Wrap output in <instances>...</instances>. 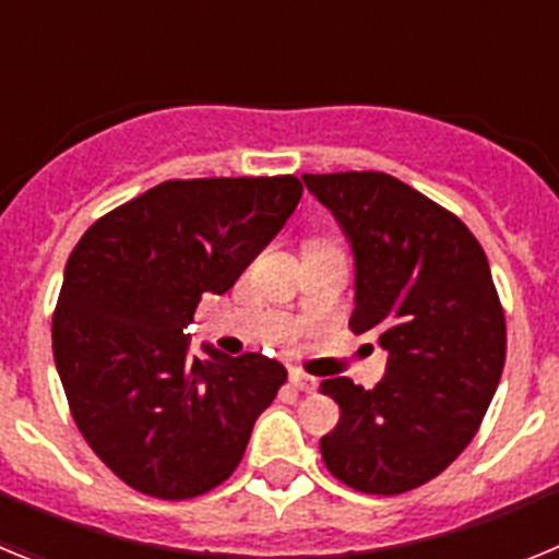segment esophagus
Wrapping results in <instances>:
<instances>
[{
  "instance_id": "obj_1",
  "label": "esophagus",
  "mask_w": 559,
  "mask_h": 559,
  "mask_svg": "<svg viewBox=\"0 0 559 559\" xmlns=\"http://www.w3.org/2000/svg\"><path fill=\"white\" fill-rule=\"evenodd\" d=\"M290 386L296 389V392H316V378H310V374L299 372V369H290Z\"/></svg>"
}]
</instances>
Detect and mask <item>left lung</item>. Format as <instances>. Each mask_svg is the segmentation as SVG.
I'll return each mask as SVG.
<instances>
[{
	"label": "left lung",
	"mask_w": 559,
	"mask_h": 559,
	"mask_svg": "<svg viewBox=\"0 0 559 559\" xmlns=\"http://www.w3.org/2000/svg\"><path fill=\"white\" fill-rule=\"evenodd\" d=\"M353 240L349 330L389 353L364 389L322 380L341 408L322 437L328 471L367 496L417 490L471 445L507 358V319L481 243L451 210L389 173H305Z\"/></svg>",
	"instance_id": "8db88e82"
}]
</instances>
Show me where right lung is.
<instances>
[{
  "instance_id": "1",
  "label": "right lung",
  "mask_w": 559,
  "mask_h": 559,
  "mask_svg": "<svg viewBox=\"0 0 559 559\" xmlns=\"http://www.w3.org/2000/svg\"><path fill=\"white\" fill-rule=\"evenodd\" d=\"M299 199L296 176L162 181L97 218L69 254L52 355L78 431L131 490L187 501L243 459L288 372L260 353L190 358L185 328Z\"/></svg>"
}]
</instances>
